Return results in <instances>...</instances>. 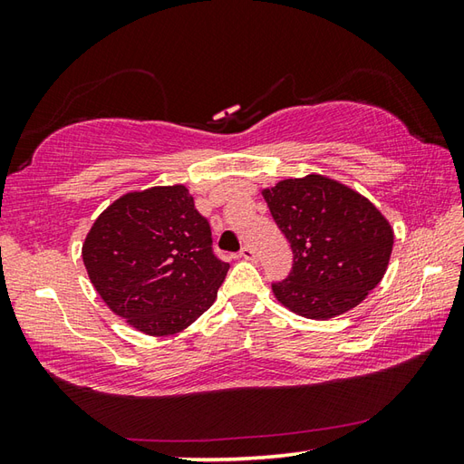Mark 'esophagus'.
I'll return each mask as SVG.
<instances>
[{"label": "esophagus", "mask_w": 464, "mask_h": 464, "mask_svg": "<svg viewBox=\"0 0 464 464\" xmlns=\"http://www.w3.org/2000/svg\"><path fill=\"white\" fill-rule=\"evenodd\" d=\"M239 257L251 261V259H255V251L249 247V245H243L241 251H239Z\"/></svg>", "instance_id": "esophagus-1"}]
</instances>
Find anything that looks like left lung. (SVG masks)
<instances>
[{"label":"left lung","instance_id":"obj_1","mask_svg":"<svg viewBox=\"0 0 464 464\" xmlns=\"http://www.w3.org/2000/svg\"><path fill=\"white\" fill-rule=\"evenodd\" d=\"M263 197L293 249L289 277L273 283L289 311L327 321L357 307L381 283L395 235L367 197L317 173L283 179Z\"/></svg>","mask_w":464,"mask_h":464}]
</instances>
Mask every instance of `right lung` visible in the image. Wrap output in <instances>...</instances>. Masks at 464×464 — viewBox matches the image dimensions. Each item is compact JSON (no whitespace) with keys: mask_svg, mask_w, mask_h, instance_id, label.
Instances as JSON below:
<instances>
[{"mask_svg":"<svg viewBox=\"0 0 464 464\" xmlns=\"http://www.w3.org/2000/svg\"><path fill=\"white\" fill-rule=\"evenodd\" d=\"M211 227L185 185L121 195L97 217L82 247L95 291L115 314L151 337L189 327L211 307L229 271Z\"/></svg>","mask_w":464,"mask_h":464,"instance_id":"obj_1","label":"right lung"}]
</instances>
